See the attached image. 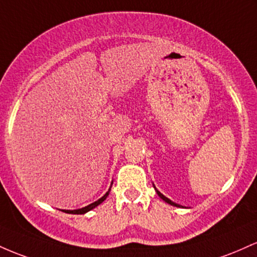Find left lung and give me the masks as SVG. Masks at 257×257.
Segmentation results:
<instances>
[{
    "mask_svg": "<svg viewBox=\"0 0 257 257\" xmlns=\"http://www.w3.org/2000/svg\"><path fill=\"white\" fill-rule=\"evenodd\" d=\"M153 186H154V184H153ZM154 188H155V186H154ZM155 192H157V194L159 195V197H160L161 199H163V200L165 201V203L170 204V205H172V206H176V207H183L182 205H180V204H176V203H174V201H172V200H170V199H169V198H166L165 195H164V194H161V193H160L159 191H158L157 188H155Z\"/></svg>",
    "mask_w": 257,
    "mask_h": 257,
    "instance_id": "1",
    "label": "left lung"
}]
</instances>
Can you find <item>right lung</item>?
I'll list each match as a JSON object with an SVG mask.
<instances>
[{"label":"right lung","instance_id":"obj_1","mask_svg":"<svg viewBox=\"0 0 257 257\" xmlns=\"http://www.w3.org/2000/svg\"><path fill=\"white\" fill-rule=\"evenodd\" d=\"M110 188H111V187H110ZM110 188L108 189V192H106L105 194L103 195L102 198L98 199V200L94 201V203L90 204V205H87V206H85V207H81V209H76V210H62V211H63V212H66V214H74V215H83V214H86V212L91 211L92 209H94V207H97L98 205H99V204H102L103 201L105 200L106 197H108V195H109V192H110Z\"/></svg>","mask_w":257,"mask_h":257}]
</instances>
